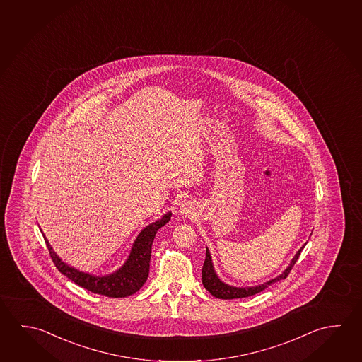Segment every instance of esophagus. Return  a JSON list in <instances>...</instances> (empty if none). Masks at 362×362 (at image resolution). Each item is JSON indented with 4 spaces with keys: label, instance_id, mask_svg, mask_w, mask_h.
<instances>
[{
    "label": "esophagus",
    "instance_id": "esophagus-1",
    "mask_svg": "<svg viewBox=\"0 0 362 362\" xmlns=\"http://www.w3.org/2000/svg\"><path fill=\"white\" fill-rule=\"evenodd\" d=\"M194 211H196V207H194L193 202H190V201L184 202L183 204H180V207H179V214L183 216V217H185V218L194 215Z\"/></svg>",
    "mask_w": 362,
    "mask_h": 362
}]
</instances>
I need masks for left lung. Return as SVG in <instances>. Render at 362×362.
Listing matches in <instances>:
<instances>
[{"label": "left lung", "mask_w": 362, "mask_h": 362, "mask_svg": "<svg viewBox=\"0 0 362 362\" xmlns=\"http://www.w3.org/2000/svg\"><path fill=\"white\" fill-rule=\"evenodd\" d=\"M305 245H306V243H305L303 247L298 249L296 254H295V257H293L291 262H290V264H288L285 271L281 273V274H279L277 277L269 279V281H267V282H263V284H260V285L247 286V287H238V286H231L226 284V282H223V281L217 276L215 267H214V263H212V257H211V253H209V247H206V259H204L202 268L203 286H204V288H206L207 291L211 292L212 296H215V298H223V300L252 296V295H255V293H258V292L266 290L267 287H269L272 284H276V282H279L281 279H285L286 277L288 276V273L291 271L293 264L296 263V260L298 259V255L301 253V250L304 249Z\"/></svg>", "instance_id": "left-lung-1"}]
</instances>
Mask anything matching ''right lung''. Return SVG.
<instances>
[{"mask_svg": "<svg viewBox=\"0 0 362 362\" xmlns=\"http://www.w3.org/2000/svg\"><path fill=\"white\" fill-rule=\"evenodd\" d=\"M170 218H172V212L169 211L161 216L159 220L151 222L150 225H147L146 228H142L132 244L129 255L123 263V266L115 272L100 274V276L83 272L75 267L64 263V260L61 259L58 254L53 250L45 234L43 236L51 254L52 260L57 267L58 271L66 277H69L71 281H74L76 285L108 298H127L129 295H134V292L139 291L141 287L145 285L150 272L151 247H153L155 235L160 228H163L169 222Z\"/></svg>", "mask_w": 362, "mask_h": 362, "instance_id": "add662e5", "label": "right lung"}]
</instances>
